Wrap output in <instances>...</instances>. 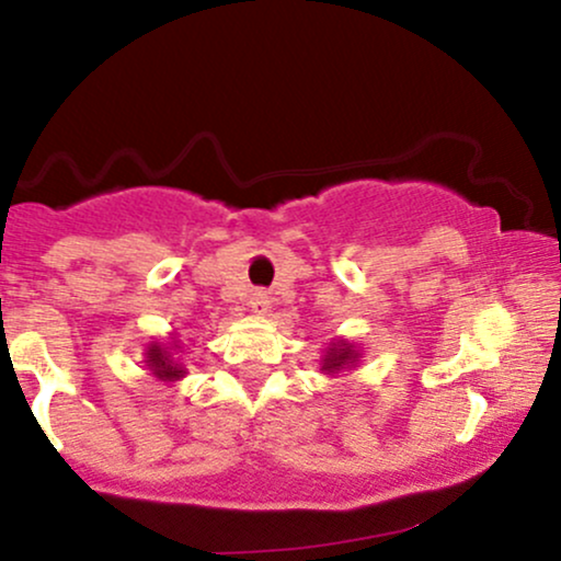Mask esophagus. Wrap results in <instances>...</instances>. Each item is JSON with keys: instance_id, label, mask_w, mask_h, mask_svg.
Listing matches in <instances>:
<instances>
[{"instance_id": "1", "label": "esophagus", "mask_w": 561, "mask_h": 561, "mask_svg": "<svg viewBox=\"0 0 561 561\" xmlns=\"http://www.w3.org/2000/svg\"><path fill=\"white\" fill-rule=\"evenodd\" d=\"M268 302H272V300H268V295L261 293V289H259V293L250 295V308H253V313H266Z\"/></svg>"}]
</instances>
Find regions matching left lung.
<instances>
[{"mask_svg":"<svg viewBox=\"0 0 561 561\" xmlns=\"http://www.w3.org/2000/svg\"><path fill=\"white\" fill-rule=\"evenodd\" d=\"M353 358H356V356H353L351 345H347V343L332 345L330 353H327V358H324V369H327V371H334V369H340V366L351 364Z\"/></svg>","mask_w":561,"mask_h":561,"instance_id":"obj_1","label":"left lung"}]
</instances>
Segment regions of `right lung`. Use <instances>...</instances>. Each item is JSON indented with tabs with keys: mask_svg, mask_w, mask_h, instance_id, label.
I'll use <instances>...</instances> for the list:
<instances>
[{
	"mask_svg": "<svg viewBox=\"0 0 561 561\" xmlns=\"http://www.w3.org/2000/svg\"><path fill=\"white\" fill-rule=\"evenodd\" d=\"M147 366H150L152 375L160 377V379L184 377V369H179V364L171 362L169 351H163L160 345H150V353H147Z\"/></svg>",
	"mask_w": 561,
	"mask_h": 561,
	"instance_id": "1",
	"label": "right lung"
}]
</instances>
